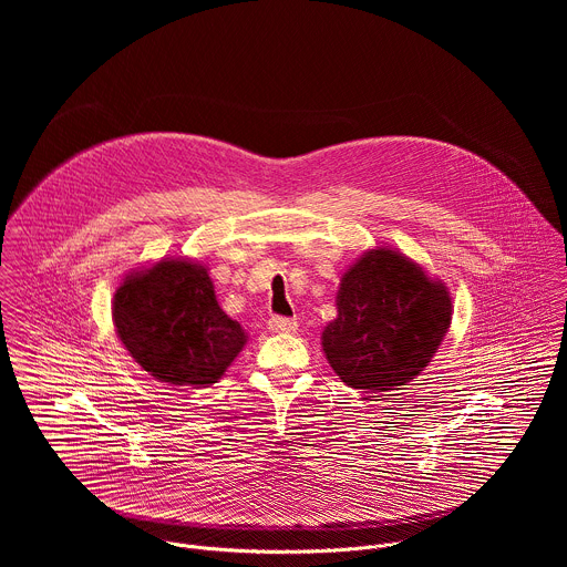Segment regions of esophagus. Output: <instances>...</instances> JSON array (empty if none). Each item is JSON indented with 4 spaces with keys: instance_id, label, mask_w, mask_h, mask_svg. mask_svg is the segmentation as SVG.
Wrapping results in <instances>:
<instances>
[{
    "instance_id": "1",
    "label": "esophagus",
    "mask_w": 567,
    "mask_h": 567,
    "mask_svg": "<svg viewBox=\"0 0 567 567\" xmlns=\"http://www.w3.org/2000/svg\"><path fill=\"white\" fill-rule=\"evenodd\" d=\"M269 330L278 334H291L298 330V320L296 318H285V316H271L269 318Z\"/></svg>"
}]
</instances>
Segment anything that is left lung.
<instances>
[{
    "label": "left lung",
    "mask_w": 567,
    "mask_h": 567,
    "mask_svg": "<svg viewBox=\"0 0 567 567\" xmlns=\"http://www.w3.org/2000/svg\"><path fill=\"white\" fill-rule=\"evenodd\" d=\"M451 307L446 287L406 256L368 251L341 280L339 316L322 332V352L350 388L396 390L437 352Z\"/></svg>",
    "instance_id": "1"
}]
</instances>
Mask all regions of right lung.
<instances>
[{
  "instance_id": "obj_1",
  "label": "right lung",
  "mask_w": 567,
  "mask_h": 567,
  "mask_svg": "<svg viewBox=\"0 0 567 567\" xmlns=\"http://www.w3.org/2000/svg\"><path fill=\"white\" fill-rule=\"evenodd\" d=\"M112 316L132 359L175 385L215 383L247 343L217 305L206 269L186 260L130 276L114 293Z\"/></svg>"
}]
</instances>
